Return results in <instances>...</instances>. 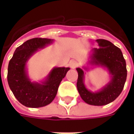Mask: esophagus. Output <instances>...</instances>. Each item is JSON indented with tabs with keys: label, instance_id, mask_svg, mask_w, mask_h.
Wrapping results in <instances>:
<instances>
[{
	"label": "esophagus",
	"instance_id": "esophagus-1",
	"mask_svg": "<svg viewBox=\"0 0 134 134\" xmlns=\"http://www.w3.org/2000/svg\"><path fill=\"white\" fill-rule=\"evenodd\" d=\"M77 62L75 61V60H71L70 62V63H69V65H70V67L72 68V69H75L77 67Z\"/></svg>",
	"mask_w": 134,
	"mask_h": 134
}]
</instances>
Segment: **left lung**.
<instances>
[{"mask_svg": "<svg viewBox=\"0 0 134 134\" xmlns=\"http://www.w3.org/2000/svg\"><path fill=\"white\" fill-rule=\"evenodd\" d=\"M99 48H94L90 56V64L107 68L111 75V80L98 92L88 90L84 84V72L77 68L78 78L77 87L82 99L89 105H105L118 98L124 89L126 80L127 70L126 60L121 50L110 41L97 39ZM86 69V68H85Z\"/></svg>", "mask_w": 134, "mask_h": 134, "instance_id": "8db88e82", "label": "left lung"}]
</instances>
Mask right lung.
Listing matches in <instances>:
<instances>
[{"instance_id":"1","label":"right lung","mask_w":134,"mask_h":134,"mask_svg":"<svg viewBox=\"0 0 134 134\" xmlns=\"http://www.w3.org/2000/svg\"><path fill=\"white\" fill-rule=\"evenodd\" d=\"M53 39L34 38L16 48L8 67V82L16 98L25 106L40 108L51 103L57 93L59 85L70 70L54 67L42 83L32 82L29 78L26 64L38 49L52 43Z\"/></svg>"}]
</instances>
